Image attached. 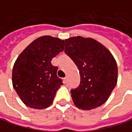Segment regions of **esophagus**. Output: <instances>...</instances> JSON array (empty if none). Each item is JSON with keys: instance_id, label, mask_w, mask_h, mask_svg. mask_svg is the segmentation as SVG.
Wrapping results in <instances>:
<instances>
[{"instance_id": "obj_1", "label": "esophagus", "mask_w": 132, "mask_h": 132, "mask_svg": "<svg viewBox=\"0 0 132 132\" xmlns=\"http://www.w3.org/2000/svg\"><path fill=\"white\" fill-rule=\"evenodd\" d=\"M64 83L65 84H67L68 83V78L67 77H65L64 78Z\"/></svg>"}]
</instances>
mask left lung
Wrapping results in <instances>:
<instances>
[{"mask_svg":"<svg viewBox=\"0 0 132 132\" xmlns=\"http://www.w3.org/2000/svg\"><path fill=\"white\" fill-rule=\"evenodd\" d=\"M65 52L80 70V86L71 90L75 105L91 110L104 104L118 81L117 63L110 51L94 38L77 36L65 40Z\"/></svg>","mask_w":132,"mask_h":132,"instance_id":"left-lung-1","label":"left lung"}]
</instances>
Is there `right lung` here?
Here are the masks:
<instances>
[{"instance_id":"right-lung-1","label":"right lung","mask_w":132,"mask_h":132,"mask_svg":"<svg viewBox=\"0 0 132 132\" xmlns=\"http://www.w3.org/2000/svg\"><path fill=\"white\" fill-rule=\"evenodd\" d=\"M64 40L45 35L28 45L16 59L12 70L13 87L22 102L45 109L53 102L62 81L51 61L64 49Z\"/></svg>"}]
</instances>
